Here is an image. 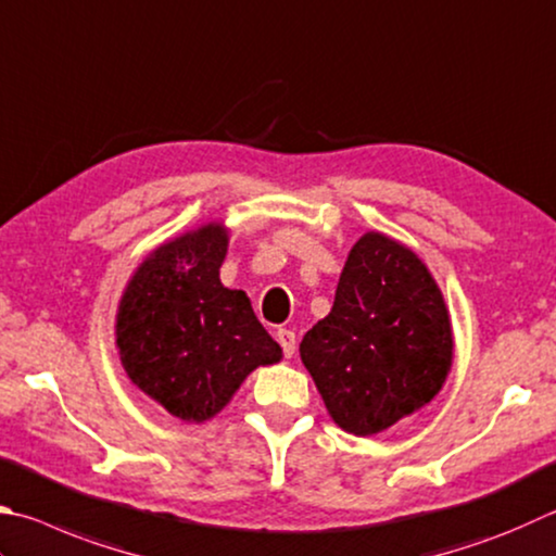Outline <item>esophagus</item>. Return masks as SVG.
<instances>
[{"label": "esophagus", "mask_w": 556, "mask_h": 556, "mask_svg": "<svg viewBox=\"0 0 556 556\" xmlns=\"http://www.w3.org/2000/svg\"><path fill=\"white\" fill-rule=\"evenodd\" d=\"M277 340H279V345H281V350H285L287 357L294 355V352H296V336H294V330L279 328V330H277Z\"/></svg>", "instance_id": "obj_1"}]
</instances>
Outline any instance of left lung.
Listing matches in <instances>:
<instances>
[{"label": "left lung", "mask_w": 556, "mask_h": 556, "mask_svg": "<svg viewBox=\"0 0 556 556\" xmlns=\"http://www.w3.org/2000/svg\"><path fill=\"white\" fill-rule=\"evenodd\" d=\"M299 352L330 418L352 435H377L440 393L454 352L450 311L426 262L369 230Z\"/></svg>", "instance_id": "8db88e82"}]
</instances>
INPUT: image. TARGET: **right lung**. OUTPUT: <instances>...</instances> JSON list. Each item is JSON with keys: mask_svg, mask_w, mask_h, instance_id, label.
Here are the masks:
<instances>
[{"mask_svg": "<svg viewBox=\"0 0 556 556\" xmlns=\"http://www.w3.org/2000/svg\"><path fill=\"white\" fill-rule=\"evenodd\" d=\"M226 252L224 224L167 240L118 301L116 348L128 379L187 422L214 418L252 369L281 359L245 291L220 285Z\"/></svg>", "mask_w": 556, "mask_h": 556, "instance_id": "add662e5", "label": "right lung"}]
</instances>
